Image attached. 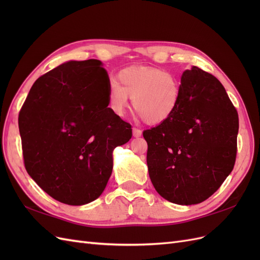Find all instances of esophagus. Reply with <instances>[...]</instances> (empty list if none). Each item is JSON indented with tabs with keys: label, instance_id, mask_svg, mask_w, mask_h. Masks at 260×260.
I'll use <instances>...</instances> for the list:
<instances>
[{
	"label": "esophagus",
	"instance_id": "34e87169",
	"mask_svg": "<svg viewBox=\"0 0 260 260\" xmlns=\"http://www.w3.org/2000/svg\"><path fill=\"white\" fill-rule=\"evenodd\" d=\"M132 135H133V137H135V138H139V137L142 136V131H141L140 129H138V128H133L132 129Z\"/></svg>",
	"mask_w": 260,
	"mask_h": 260
}]
</instances>
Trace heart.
<instances>
[{
	"label": "heart",
	"instance_id": "1",
	"mask_svg": "<svg viewBox=\"0 0 260 260\" xmlns=\"http://www.w3.org/2000/svg\"><path fill=\"white\" fill-rule=\"evenodd\" d=\"M108 84V105L123 116L129 98L141 118L149 124L162 123L175 114L181 99V82L170 72L156 67H128Z\"/></svg>",
	"mask_w": 260,
	"mask_h": 260
}]
</instances>
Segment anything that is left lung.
Returning <instances> with one entry per match:
<instances>
[{
    "label": "left lung",
    "mask_w": 260,
    "mask_h": 260,
    "mask_svg": "<svg viewBox=\"0 0 260 260\" xmlns=\"http://www.w3.org/2000/svg\"><path fill=\"white\" fill-rule=\"evenodd\" d=\"M239 115L216 77L193 66L181 76V99L168 120L144 130L155 190L179 205L202 203L234 167Z\"/></svg>",
    "instance_id": "8db88e82"
}]
</instances>
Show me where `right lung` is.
I'll list each match as a JSON object with an SVG mask.
<instances>
[{
    "label": "right lung",
    "instance_id": "obj_1",
    "mask_svg": "<svg viewBox=\"0 0 260 260\" xmlns=\"http://www.w3.org/2000/svg\"><path fill=\"white\" fill-rule=\"evenodd\" d=\"M108 84L100 60L68 61L38 78L19 112L27 172L67 205L103 193L114 148L132 137L131 124L107 107Z\"/></svg>",
    "mask_w": 260,
    "mask_h": 260
}]
</instances>
